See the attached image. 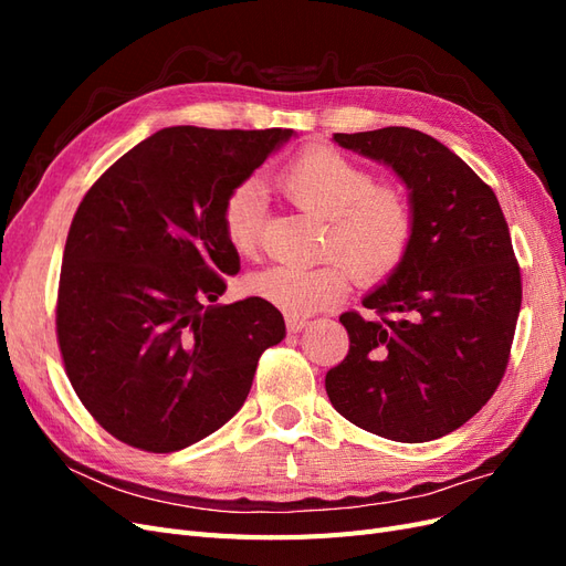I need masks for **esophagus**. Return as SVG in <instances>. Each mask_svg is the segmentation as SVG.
Returning <instances> with one entry per match:
<instances>
[{
  "instance_id": "obj_1",
  "label": "esophagus",
  "mask_w": 566,
  "mask_h": 566,
  "mask_svg": "<svg viewBox=\"0 0 566 566\" xmlns=\"http://www.w3.org/2000/svg\"><path fill=\"white\" fill-rule=\"evenodd\" d=\"M285 325H287V331H290V333H300V331H304V328H306V325H312V321L297 318V316H287V318H285Z\"/></svg>"
}]
</instances>
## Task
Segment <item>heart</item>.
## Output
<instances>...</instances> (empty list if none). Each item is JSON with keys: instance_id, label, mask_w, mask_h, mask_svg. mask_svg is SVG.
<instances>
[{"instance_id": "b5f03b06", "label": "heart", "mask_w": 566, "mask_h": 566, "mask_svg": "<svg viewBox=\"0 0 566 566\" xmlns=\"http://www.w3.org/2000/svg\"><path fill=\"white\" fill-rule=\"evenodd\" d=\"M279 181L300 210L325 219L321 252L337 256L310 269L254 271L248 279L254 295L293 316H310L347 293L352 273L361 281H378L401 264L416 227L403 188L375 184L366 167L323 146L300 153ZM262 214L264 188L256 179L238 184L227 196L221 224L235 252L250 254L256 248Z\"/></svg>"}]
</instances>
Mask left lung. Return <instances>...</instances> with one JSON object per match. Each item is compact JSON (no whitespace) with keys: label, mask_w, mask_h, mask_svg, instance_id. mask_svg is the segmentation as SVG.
<instances>
[{"label":"left lung","mask_w":566,"mask_h":566,"mask_svg":"<svg viewBox=\"0 0 566 566\" xmlns=\"http://www.w3.org/2000/svg\"><path fill=\"white\" fill-rule=\"evenodd\" d=\"M408 188L413 238L364 306L339 316L345 361L325 373L339 416L391 441H432L465 424L499 387L522 306L520 266L499 198L468 163L408 127L333 134Z\"/></svg>","instance_id":"obj_1"}]
</instances>
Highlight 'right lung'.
Returning a JSON list of instances; mask_svg holds the SVG:
<instances>
[{"label": "right lung", "mask_w": 566, "mask_h": 566, "mask_svg": "<svg viewBox=\"0 0 566 566\" xmlns=\"http://www.w3.org/2000/svg\"><path fill=\"white\" fill-rule=\"evenodd\" d=\"M293 129L165 127L90 188L67 231L56 333L80 401L115 439L172 453L229 422L285 337L262 297L219 304L241 271L221 208Z\"/></svg>", "instance_id": "add662e5"}]
</instances>
